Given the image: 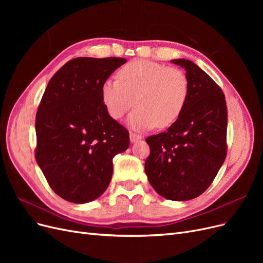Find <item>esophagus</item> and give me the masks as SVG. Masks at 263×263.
Instances as JSON below:
<instances>
[{
  "mask_svg": "<svg viewBox=\"0 0 263 263\" xmlns=\"http://www.w3.org/2000/svg\"><path fill=\"white\" fill-rule=\"evenodd\" d=\"M129 137H130V141L132 142H136V141H138V140H140L142 138L141 135H139L137 133H133V132H130Z\"/></svg>",
  "mask_w": 263,
  "mask_h": 263,
  "instance_id": "obj_1",
  "label": "esophagus"
}]
</instances>
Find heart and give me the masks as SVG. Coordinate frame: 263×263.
Instances as JSON below:
<instances>
[{
	"mask_svg": "<svg viewBox=\"0 0 263 263\" xmlns=\"http://www.w3.org/2000/svg\"><path fill=\"white\" fill-rule=\"evenodd\" d=\"M190 80L184 71L162 63L135 59L117 71V79L102 83L101 99L107 114L121 119L136 104L128 123L139 129L172 126L184 112Z\"/></svg>",
	"mask_w": 263,
	"mask_h": 263,
	"instance_id": "b5f03b06",
	"label": "heart"
}]
</instances>
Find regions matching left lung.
<instances>
[{
    "label": "left lung",
    "instance_id": "8db88e82",
    "mask_svg": "<svg viewBox=\"0 0 263 263\" xmlns=\"http://www.w3.org/2000/svg\"><path fill=\"white\" fill-rule=\"evenodd\" d=\"M185 69L190 97L168 130L147 137L145 171L166 200L189 201L212 184L227 155V107L220 86L194 62L172 60Z\"/></svg>",
    "mask_w": 263,
    "mask_h": 263
}]
</instances>
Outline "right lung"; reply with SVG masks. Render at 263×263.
<instances>
[{
  "mask_svg": "<svg viewBox=\"0 0 263 263\" xmlns=\"http://www.w3.org/2000/svg\"><path fill=\"white\" fill-rule=\"evenodd\" d=\"M125 58L71 59L50 79L36 114V161L53 192L69 202L104 193L113 158L129 147V133L110 117L101 86Z\"/></svg>",
  "mask_w": 263,
  "mask_h": 263,
  "instance_id": "add662e5",
  "label": "right lung"
}]
</instances>
